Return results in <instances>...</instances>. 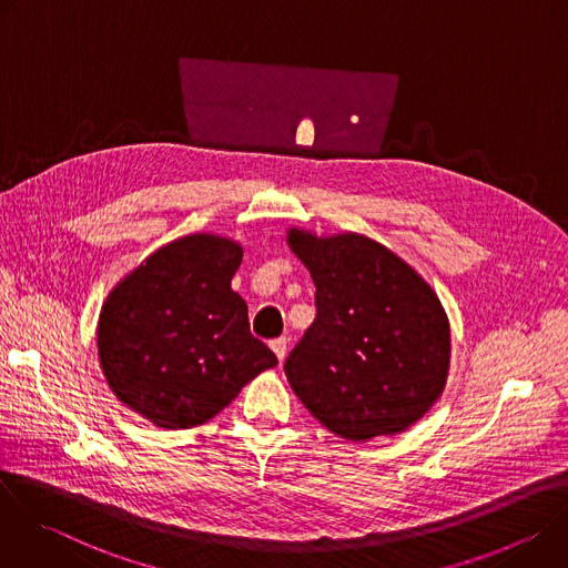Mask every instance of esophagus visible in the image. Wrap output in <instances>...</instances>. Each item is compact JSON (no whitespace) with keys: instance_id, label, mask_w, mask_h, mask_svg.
<instances>
[{"instance_id":"esophagus-1","label":"esophagus","mask_w":568,"mask_h":568,"mask_svg":"<svg viewBox=\"0 0 568 568\" xmlns=\"http://www.w3.org/2000/svg\"><path fill=\"white\" fill-rule=\"evenodd\" d=\"M270 346H272L274 355L278 357V362H283V359H285V353H287V339H285V337H278V339H274Z\"/></svg>"}]
</instances>
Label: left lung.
I'll return each mask as SVG.
<instances>
[{"label": "left lung", "mask_w": 568, "mask_h": 568, "mask_svg": "<svg viewBox=\"0 0 568 568\" xmlns=\"http://www.w3.org/2000/svg\"><path fill=\"white\" fill-rule=\"evenodd\" d=\"M287 245L316 287V318L285 362L296 397L355 443L416 425L449 375V318L438 294L364 233L290 226Z\"/></svg>", "instance_id": "obj_1"}]
</instances>
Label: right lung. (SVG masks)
<instances>
[{
	"instance_id": "obj_1",
	"label": "right lung",
	"mask_w": 568,
	"mask_h": 568,
	"mask_svg": "<svg viewBox=\"0 0 568 568\" xmlns=\"http://www.w3.org/2000/svg\"><path fill=\"white\" fill-rule=\"evenodd\" d=\"M240 263L242 245L231 237L182 235L103 301L97 326L103 375L119 402L154 427L204 425L278 364L250 333L247 303L231 290Z\"/></svg>"
}]
</instances>
